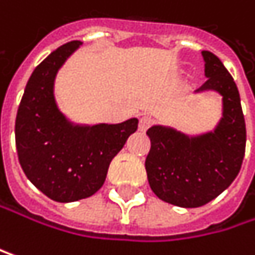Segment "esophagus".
Segmentation results:
<instances>
[{"label":"esophagus","mask_w":255,"mask_h":255,"mask_svg":"<svg viewBox=\"0 0 255 255\" xmlns=\"http://www.w3.org/2000/svg\"><path fill=\"white\" fill-rule=\"evenodd\" d=\"M151 124H152V119L149 116H142L140 121H139V130L140 131H146L151 127Z\"/></svg>","instance_id":"obj_1"}]
</instances>
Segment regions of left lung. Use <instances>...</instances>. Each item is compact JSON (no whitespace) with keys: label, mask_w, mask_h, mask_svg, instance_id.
<instances>
[{"label":"left lung","mask_w":255,"mask_h":255,"mask_svg":"<svg viewBox=\"0 0 255 255\" xmlns=\"http://www.w3.org/2000/svg\"><path fill=\"white\" fill-rule=\"evenodd\" d=\"M206 82L194 91L223 97V116L215 128L190 136L173 127L146 131L151 151L145 167L155 196L181 208H199L218 197L238 176L245 155L247 130L238 86L214 53L203 50Z\"/></svg>","instance_id":"obj_1"}]
</instances>
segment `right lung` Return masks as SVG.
I'll return each mask as SVG.
<instances>
[{"label":"right lung","instance_id":"obj_1","mask_svg":"<svg viewBox=\"0 0 255 255\" xmlns=\"http://www.w3.org/2000/svg\"><path fill=\"white\" fill-rule=\"evenodd\" d=\"M82 41L53 50L32 71L20 100L14 136L26 178L49 199L77 202L104 184L110 161L137 130V118L121 124H74L58 107L55 79Z\"/></svg>","mask_w":255,"mask_h":255}]
</instances>
